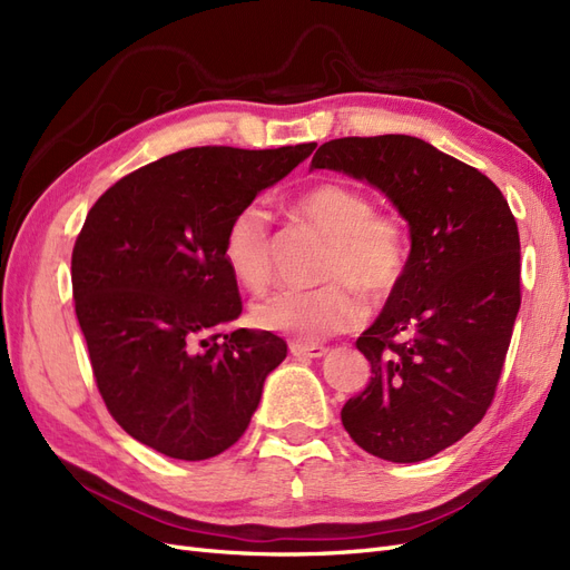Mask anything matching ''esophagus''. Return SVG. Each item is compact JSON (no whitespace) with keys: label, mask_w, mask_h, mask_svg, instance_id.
<instances>
[{"label":"esophagus","mask_w":570,"mask_h":570,"mask_svg":"<svg viewBox=\"0 0 570 570\" xmlns=\"http://www.w3.org/2000/svg\"><path fill=\"white\" fill-rule=\"evenodd\" d=\"M289 352L295 358H321L327 354V347L323 344H306V342H292L289 344Z\"/></svg>","instance_id":"1"}]
</instances>
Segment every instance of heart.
I'll list each match as a JSON object with an SVG mask.
<instances>
[{
    "instance_id": "heart-1",
    "label": "heart",
    "mask_w": 570,
    "mask_h": 570,
    "mask_svg": "<svg viewBox=\"0 0 570 570\" xmlns=\"http://www.w3.org/2000/svg\"><path fill=\"white\" fill-rule=\"evenodd\" d=\"M295 212L331 237L323 258V281L316 289H281L252 306V321L262 331L302 342L350 331L364 318V289L371 299L390 297L409 262V239L402 220L375 212L364 189L344 183L308 187L295 202ZM223 262L247 289L271 281L273 237L268 214L258 204L239 209L223 235Z\"/></svg>"
}]
</instances>
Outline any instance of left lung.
Masks as SVG:
<instances>
[{
    "label": "left lung",
    "mask_w": 570,
    "mask_h": 570,
    "mask_svg": "<svg viewBox=\"0 0 570 570\" xmlns=\"http://www.w3.org/2000/svg\"><path fill=\"white\" fill-rule=\"evenodd\" d=\"M314 168L381 189L411 237L400 285L356 340L373 375L342 425L377 459L435 456L492 404L521 308L519 226L488 176L411 135L340 137Z\"/></svg>",
    "instance_id": "obj_1"
}]
</instances>
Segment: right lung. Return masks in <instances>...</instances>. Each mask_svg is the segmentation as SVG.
Segmentation results:
<instances>
[{
    "mask_svg": "<svg viewBox=\"0 0 570 570\" xmlns=\"http://www.w3.org/2000/svg\"><path fill=\"white\" fill-rule=\"evenodd\" d=\"M314 149H183L95 202L71 258L76 316L101 400L137 442L204 461L243 438L287 344L247 327L223 335L243 314L223 235Z\"/></svg>",
    "mask_w": 570,
    "mask_h": 570,
    "instance_id": "obj_1",
    "label": "right lung"
}]
</instances>
